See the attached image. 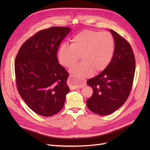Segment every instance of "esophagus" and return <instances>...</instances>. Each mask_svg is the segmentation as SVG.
<instances>
[{
    "label": "esophagus",
    "instance_id": "34e87169",
    "mask_svg": "<svg viewBox=\"0 0 150 150\" xmlns=\"http://www.w3.org/2000/svg\"><path fill=\"white\" fill-rule=\"evenodd\" d=\"M75 81V79L73 78L71 75H70L68 79V84L69 85V88L70 90H76V89H81L82 88V87H84V86L86 85L84 84V82H83V84H81L80 85H75L74 84H73V81Z\"/></svg>",
    "mask_w": 150,
    "mask_h": 150
}]
</instances>
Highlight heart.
<instances>
[{
  "mask_svg": "<svg viewBox=\"0 0 150 150\" xmlns=\"http://www.w3.org/2000/svg\"><path fill=\"white\" fill-rule=\"evenodd\" d=\"M115 42L109 32L84 30L71 39V45L64 43L58 51L60 63L71 68L81 56L82 61L71 69L75 80L82 84L84 79L91 73L103 71L112 59Z\"/></svg>",
  "mask_w": 150,
  "mask_h": 150,
  "instance_id": "b5f03b06",
  "label": "heart"
}]
</instances>
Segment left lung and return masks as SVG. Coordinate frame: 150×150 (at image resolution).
<instances>
[{"mask_svg": "<svg viewBox=\"0 0 150 150\" xmlns=\"http://www.w3.org/2000/svg\"><path fill=\"white\" fill-rule=\"evenodd\" d=\"M115 42L114 55L109 65L87 84L93 94L86 101L92 112L107 115L120 108L128 99L133 86L135 59L129 43L115 31L109 30Z\"/></svg>", "mask_w": 150, "mask_h": 150, "instance_id": "1", "label": "left lung"}]
</instances>
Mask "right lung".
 <instances>
[{"instance_id": "right-lung-1", "label": "right lung", "mask_w": 150, "mask_h": 150, "mask_svg": "<svg viewBox=\"0 0 150 150\" xmlns=\"http://www.w3.org/2000/svg\"><path fill=\"white\" fill-rule=\"evenodd\" d=\"M69 27H51L38 31L19 49L15 60V81L22 99L44 117L59 113L69 88V73L59 64L57 53Z\"/></svg>"}]
</instances>
